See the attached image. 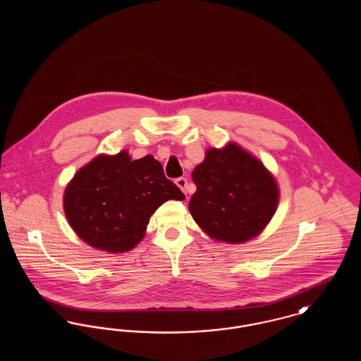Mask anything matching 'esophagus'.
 I'll list each match as a JSON object with an SVG mask.
<instances>
[{
    "instance_id": "1",
    "label": "esophagus",
    "mask_w": 361,
    "mask_h": 361,
    "mask_svg": "<svg viewBox=\"0 0 361 361\" xmlns=\"http://www.w3.org/2000/svg\"><path fill=\"white\" fill-rule=\"evenodd\" d=\"M176 184H177V187L181 189L184 193H187V188H188V181H187V178L180 177V178L176 180Z\"/></svg>"
}]
</instances>
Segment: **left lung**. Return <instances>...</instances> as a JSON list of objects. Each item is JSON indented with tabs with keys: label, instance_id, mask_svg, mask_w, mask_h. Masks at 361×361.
<instances>
[{
	"label": "left lung",
	"instance_id": "8db88e82",
	"mask_svg": "<svg viewBox=\"0 0 361 361\" xmlns=\"http://www.w3.org/2000/svg\"><path fill=\"white\" fill-rule=\"evenodd\" d=\"M196 192L189 211L215 240L240 243L256 237L271 221L279 202L275 178L235 143L209 149L195 168Z\"/></svg>",
	"mask_w": 361,
	"mask_h": 361
}]
</instances>
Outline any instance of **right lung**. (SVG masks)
Listing matches in <instances>:
<instances>
[{
    "label": "right lung",
    "mask_w": 361,
    "mask_h": 361,
    "mask_svg": "<svg viewBox=\"0 0 361 361\" xmlns=\"http://www.w3.org/2000/svg\"><path fill=\"white\" fill-rule=\"evenodd\" d=\"M184 200L152 155L133 161L127 152L99 155L70 181L65 214L73 230L90 246L127 252L143 238L155 209L166 200Z\"/></svg>",
    "instance_id": "add662e5"
}]
</instances>
